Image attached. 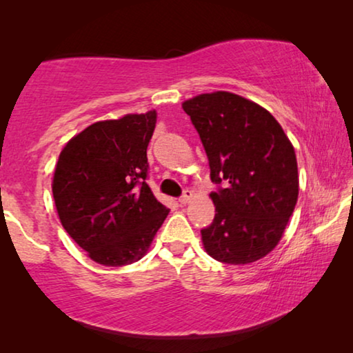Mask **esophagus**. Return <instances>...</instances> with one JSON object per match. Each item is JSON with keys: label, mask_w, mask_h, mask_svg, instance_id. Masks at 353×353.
I'll use <instances>...</instances> for the list:
<instances>
[{"label": "esophagus", "mask_w": 353, "mask_h": 353, "mask_svg": "<svg viewBox=\"0 0 353 353\" xmlns=\"http://www.w3.org/2000/svg\"><path fill=\"white\" fill-rule=\"evenodd\" d=\"M191 197H192V191L191 190H185V192H183V194L180 196V199H178V202H180V204H188Z\"/></svg>", "instance_id": "obj_1"}]
</instances>
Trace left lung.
Returning <instances> with one entry per match:
<instances>
[{
	"mask_svg": "<svg viewBox=\"0 0 353 353\" xmlns=\"http://www.w3.org/2000/svg\"><path fill=\"white\" fill-rule=\"evenodd\" d=\"M210 167L215 219L201 230L205 252L230 265L276 248L299 196L296 152L267 109L215 91L183 103Z\"/></svg>",
	"mask_w": 353,
	"mask_h": 353,
	"instance_id": "1",
	"label": "left lung"
}]
</instances>
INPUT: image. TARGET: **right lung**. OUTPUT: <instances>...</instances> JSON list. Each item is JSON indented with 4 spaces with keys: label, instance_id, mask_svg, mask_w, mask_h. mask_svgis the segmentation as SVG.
I'll return each mask as SVG.
<instances>
[{
    "label": "right lung",
    "instance_id": "1",
    "mask_svg": "<svg viewBox=\"0 0 353 353\" xmlns=\"http://www.w3.org/2000/svg\"><path fill=\"white\" fill-rule=\"evenodd\" d=\"M156 110L96 122L65 144L52 196L61 223L90 259L105 267L138 262L168 210L148 180Z\"/></svg>",
    "mask_w": 353,
    "mask_h": 353
}]
</instances>
